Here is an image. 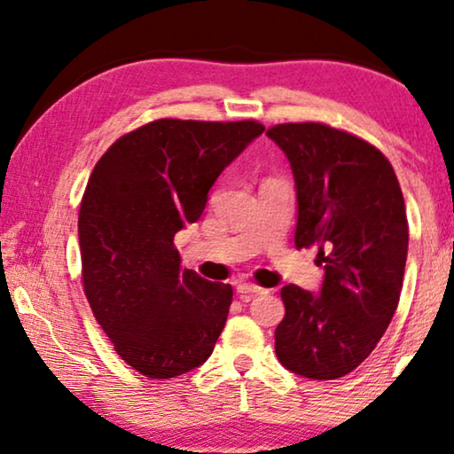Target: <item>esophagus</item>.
<instances>
[{
  "mask_svg": "<svg viewBox=\"0 0 454 454\" xmlns=\"http://www.w3.org/2000/svg\"><path fill=\"white\" fill-rule=\"evenodd\" d=\"M238 294H239V300L250 301L254 295H262V294H266V289L258 287V285H254V283H239V285H238Z\"/></svg>",
  "mask_w": 454,
  "mask_h": 454,
  "instance_id": "1",
  "label": "esophagus"
}]
</instances>
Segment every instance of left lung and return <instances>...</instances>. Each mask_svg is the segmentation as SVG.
Listing matches in <instances>:
<instances>
[{
	"label": "left lung",
	"instance_id": "1",
	"mask_svg": "<svg viewBox=\"0 0 454 454\" xmlns=\"http://www.w3.org/2000/svg\"><path fill=\"white\" fill-rule=\"evenodd\" d=\"M295 179V247H318V294L285 285L275 331L285 368L312 380L349 374L374 351L401 297L409 229L393 165L376 146L325 123L266 132Z\"/></svg>",
	"mask_w": 454,
	"mask_h": 454
}]
</instances>
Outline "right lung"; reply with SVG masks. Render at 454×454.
<instances>
[{"label":"right lung","mask_w":454,"mask_h":454,"mask_svg":"<svg viewBox=\"0 0 454 454\" xmlns=\"http://www.w3.org/2000/svg\"><path fill=\"white\" fill-rule=\"evenodd\" d=\"M264 132L258 121L157 120L98 159L78 215L82 283L117 356L148 378L210 357L231 285L182 269L173 238L200 219L223 169Z\"/></svg>","instance_id":"right-lung-1"}]
</instances>
